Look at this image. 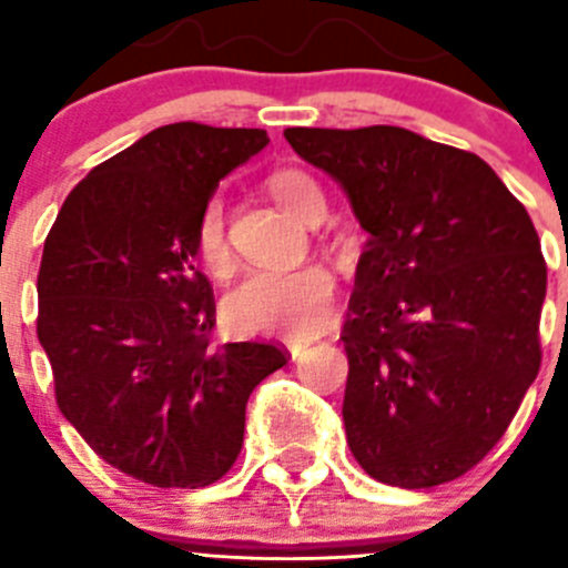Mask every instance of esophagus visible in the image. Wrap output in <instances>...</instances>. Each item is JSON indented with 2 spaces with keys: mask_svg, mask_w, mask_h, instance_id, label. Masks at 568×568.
I'll return each instance as SVG.
<instances>
[{
  "mask_svg": "<svg viewBox=\"0 0 568 568\" xmlns=\"http://www.w3.org/2000/svg\"><path fill=\"white\" fill-rule=\"evenodd\" d=\"M290 352H293V361H298L301 355H306V346H293Z\"/></svg>",
  "mask_w": 568,
  "mask_h": 568,
  "instance_id": "34e87169",
  "label": "esophagus"
}]
</instances>
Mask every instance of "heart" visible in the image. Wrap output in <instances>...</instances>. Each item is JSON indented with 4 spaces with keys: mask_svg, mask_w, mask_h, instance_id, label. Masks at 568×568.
Instances as JSON below:
<instances>
[{
    "mask_svg": "<svg viewBox=\"0 0 568 568\" xmlns=\"http://www.w3.org/2000/svg\"><path fill=\"white\" fill-rule=\"evenodd\" d=\"M267 191L281 207L304 222L324 216V191L310 174L298 169H281L267 176ZM194 247L202 267L211 275H227L231 244L225 231L222 196H211L202 205L194 227ZM227 321L239 332H273L287 337L318 335L335 312V275L324 264H301L287 270H250L227 295Z\"/></svg>",
    "mask_w": 568,
    "mask_h": 568,
    "instance_id": "1",
    "label": "heart"
}]
</instances>
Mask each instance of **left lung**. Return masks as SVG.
<instances>
[{"label":"left lung","mask_w":568,"mask_h":568,"mask_svg":"<svg viewBox=\"0 0 568 568\" xmlns=\"http://www.w3.org/2000/svg\"><path fill=\"white\" fill-rule=\"evenodd\" d=\"M284 138L341 182L372 236L341 332L357 465L405 490L465 476L540 368L546 262L527 207L481 158L408 129Z\"/></svg>","instance_id":"1"}]
</instances>
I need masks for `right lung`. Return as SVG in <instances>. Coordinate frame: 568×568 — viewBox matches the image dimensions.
Returning <instances> with one entry per match:
<instances>
[{"instance_id":"1","label":"right lung","mask_w":568,"mask_h":568,"mask_svg":"<svg viewBox=\"0 0 568 568\" xmlns=\"http://www.w3.org/2000/svg\"><path fill=\"white\" fill-rule=\"evenodd\" d=\"M270 143L264 129L160 126L95 165L44 239L36 332L55 403L106 465L152 487L220 481L250 392L287 363L278 343H213L196 267L202 205Z\"/></svg>"}]
</instances>
